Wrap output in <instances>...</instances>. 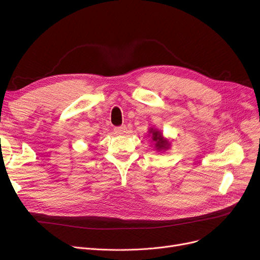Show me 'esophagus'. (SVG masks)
I'll return each mask as SVG.
<instances>
[{"label": "esophagus", "instance_id": "esophagus-1", "mask_svg": "<svg viewBox=\"0 0 260 260\" xmlns=\"http://www.w3.org/2000/svg\"><path fill=\"white\" fill-rule=\"evenodd\" d=\"M114 132L116 135H124L127 133V128L125 125H122V126H118L114 128Z\"/></svg>", "mask_w": 260, "mask_h": 260}]
</instances>
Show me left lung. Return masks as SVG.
I'll return each instance as SVG.
<instances>
[{
    "label": "left lung",
    "mask_w": 260,
    "mask_h": 260,
    "mask_svg": "<svg viewBox=\"0 0 260 260\" xmlns=\"http://www.w3.org/2000/svg\"><path fill=\"white\" fill-rule=\"evenodd\" d=\"M148 132L149 134H152V142L154 143V146L157 151H167L171 143L167 139L163 138L161 132L154 128H151Z\"/></svg>",
    "instance_id": "1"
}]
</instances>
